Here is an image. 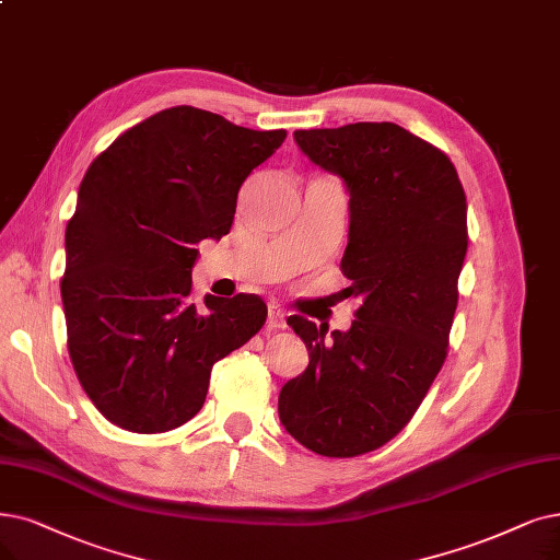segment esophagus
<instances>
[{
	"mask_svg": "<svg viewBox=\"0 0 560 560\" xmlns=\"http://www.w3.org/2000/svg\"><path fill=\"white\" fill-rule=\"evenodd\" d=\"M266 326L271 328V330H282V328H287V315H284V310H282L280 305H271V307H268Z\"/></svg>",
	"mask_w": 560,
	"mask_h": 560,
	"instance_id": "esophagus-1",
	"label": "esophagus"
}]
</instances>
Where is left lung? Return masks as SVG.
Here are the masks:
<instances>
[{"label":"left lung","instance_id":"left-lung-1","mask_svg":"<svg viewBox=\"0 0 560 560\" xmlns=\"http://www.w3.org/2000/svg\"><path fill=\"white\" fill-rule=\"evenodd\" d=\"M307 159L345 178L347 332L299 315L303 374L280 390L284 430L324 457H358L407 428L445 355L466 257V195L448 155L397 124L296 130Z\"/></svg>","mask_w":560,"mask_h":560}]
</instances>
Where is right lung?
I'll return each instance as SVG.
<instances>
[{
	"label": "right lung",
	"instance_id": "add662e5",
	"mask_svg": "<svg viewBox=\"0 0 560 560\" xmlns=\"http://www.w3.org/2000/svg\"><path fill=\"white\" fill-rule=\"evenodd\" d=\"M284 138L176 105L89 165L66 228L61 301L75 374L117 428L155 434L188 422L213 363L264 326L255 294L197 307L190 271L195 245L232 230L241 184Z\"/></svg>",
	"mask_w": 560,
	"mask_h": 560
}]
</instances>
